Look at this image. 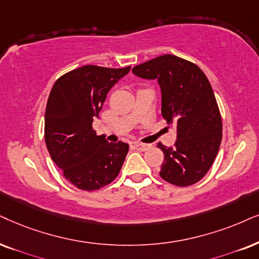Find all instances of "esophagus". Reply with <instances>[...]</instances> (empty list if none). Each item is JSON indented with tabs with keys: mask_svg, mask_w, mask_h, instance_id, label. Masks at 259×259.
<instances>
[{
	"mask_svg": "<svg viewBox=\"0 0 259 259\" xmlns=\"http://www.w3.org/2000/svg\"><path fill=\"white\" fill-rule=\"evenodd\" d=\"M134 146H135L136 149L139 150H142V152H145V150H148L150 147V145H146V143H141V142H135L134 143Z\"/></svg>",
	"mask_w": 259,
	"mask_h": 259,
	"instance_id": "esophagus-1",
	"label": "esophagus"
}]
</instances>
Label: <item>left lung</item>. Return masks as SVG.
Segmentation results:
<instances>
[{
  "mask_svg": "<svg viewBox=\"0 0 259 259\" xmlns=\"http://www.w3.org/2000/svg\"><path fill=\"white\" fill-rule=\"evenodd\" d=\"M143 78H156L161 87V114L177 126L173 147L161 142L160 177L177 186H190L207 175L222 139V119L205 74L192 62L162 55L133 68Z\"/></svg>",
  "mask_w": 259,
  "mask_h": 259,
  "instance_id": "left-lung-1",
  "label": "left lung"
}]
</instances>
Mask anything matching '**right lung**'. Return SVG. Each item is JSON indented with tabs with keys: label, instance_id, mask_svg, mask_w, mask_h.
<instances>
[{
	"label": "right lung",
	"instance_id": "1",
	"mask_svg": "<svg viewBox=\"0 0 259 259\" xmlns=\"http://www.w3.org/2000/svg\"><path fill=\"white\" fill-rule=\"evenodd\" d=\"M129 70L83 65L62 75L52 86L45 110V143L64 178L77 189L104 188L122 168L129 145L109 143L92 124L109 91Z\"/></svg>",
	"mask_w": 259,
	"mask_h": 259
}]
</instances>
